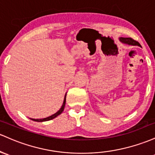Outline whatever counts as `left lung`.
Returning a JSON list of instances; mask_svg holds the SVG:
<instances>
[{"mask_svg":"<svg viewBox=\"0 0 155 155\" xmlns=\"http://www.w3.org/2000/svg\"><path fill=\"white\" fill-rule=\"evenodd\" d=\"M119 40L121 42L124 43V44L133 45V46H140V45L139 44L138 41H135V40L132 39V38H124V37H120Z\"/></svg>","mask_w":155,"mask_h":155,"instance_id":"8db88e82","label":"left lung"}]
</instances>
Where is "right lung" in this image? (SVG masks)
<instances>
[{"label": "right lung", "instance_id": "obj_1", "mask_svg": "<svg viewBox=\"0 0 155 155\" xmlns=\"http://www.w3.org/2000/svg\"><path fill=\"white\" fill-rule=\"evenodd\" d=\"M66 97H67V93H66L65 96H64V102H63V104H62V106L61 107V108L59 109V110L57 111L56 113L54 114H53V115L48 116V117L47 118H44V119H30L31 120H33V121H38V122H42V121H49V120H51V119H53L54 118L57 117V116L60 115L61 114L62 112L64 111V107H65V104H66Z\"/></svg>", "mask_w": 155, "mask_h": 155}]
</instances>
